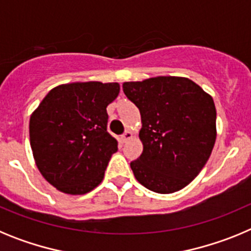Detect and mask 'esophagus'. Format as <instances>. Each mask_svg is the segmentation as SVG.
<instances>
[{"instance_id":"1","label":"esophagus","mask_w":251,"mask_h":251,"mask_svg":"<svg viewBox=\"0 0 251 251\" xmlns=\"http://www.w3.org/2000/svg\"><path fill=\"white\" fill-rule=\"evenodd\" d=\"M133 137H134V133H133L132 130H127V132L124 133L123 136L121 137V139H122V142H123V143H126V142H128L129 139H132Z\"/></svg>"}]
</instances>
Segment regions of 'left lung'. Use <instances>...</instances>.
<instances>
[{
    "mask_svg": "<svg viewBox=\"0 0 251 251\" xmlns=\"http://www.w3.org/2000/svg\"><path fill=\"white\" fill-rule=\"evenodd\" d=\"M123 92L141 112L143 152L130 163L136 179L157 194L182 190L200 174L215 146L212 97L182 76L126 81Z\"/></svg>",
    "mask_w": 251,
    "mask_h": 251,
    "instance_id": "8db88e82",
    "label": "left lung"
}]
</instances>
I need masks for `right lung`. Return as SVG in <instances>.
I'll return each instance as SVG.
<instances>
[{
    "mask_svg": "<svg viewBox=\"0 0 251 251\" xmlns=\"http://www.w3.org/2000/svg\"><path fill=\"white\" fill-rule=\"evenodd\" d=\"M118 83L75 81L50 90L30 117V145L40 174L57 191L84 195L103 181L118 142L106 132V106Z\"/></svg>",
    "mask_w": 251,
    "mask_h": 251,
    "instance_id": "1",
    "label": "right lung"
}]
</instances>
